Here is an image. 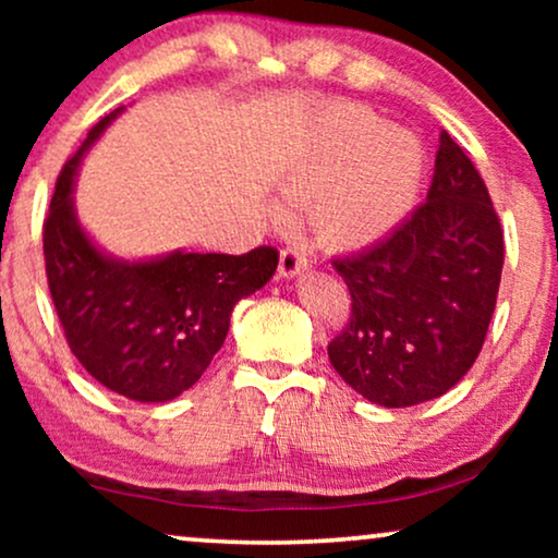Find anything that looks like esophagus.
<instances>
[{
	"mask_svg": "<svg viewBox=\"0 0 558 558\" xmlns=\"http://www.w3.org/2000/svg\"><path fill=\"white\" fill-rule=\"evenodd\" d=\"M307 269H310V262H307V256L302 254V251H296V248H284V251H281V256H279V277L294 279L296 274H302V271H307Z\"/></svg>",
	"mask_w": 558,
	"mask_h": 558,
	"instance_id": "esophagus-1",
	"label": "esophagus"
}]
</instances>
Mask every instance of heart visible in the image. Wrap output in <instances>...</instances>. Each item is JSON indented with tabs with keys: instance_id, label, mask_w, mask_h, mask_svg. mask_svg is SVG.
Returning a JSON list of instances; mask_svg holds the SVG:
<instances>
[{
	"instance_id": "obj_1",
	"label": "heart",
	"mask_w": 558,
	"mask_h": 558,
	"mask_svg": "<svg viewBox=\"0 0 558 558\" xmlns=\"http://www.w3.org/2000/svg\"><path fill=\"white\" fill-rule=\"evenodd\" d=\"M426 149L414 132L384 124L361 106H332L304 136L279 193L310 208L325 246L361 251L399 231L422 195ZM287 220V210L274 208Z\"/></svg>"
}]
</instances>
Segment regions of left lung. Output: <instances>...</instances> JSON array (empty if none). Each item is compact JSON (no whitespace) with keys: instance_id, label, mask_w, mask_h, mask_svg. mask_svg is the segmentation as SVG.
Segmentation results:
<instances>
[{"instance_id":"left-lung-1","label":"left lung","mask_w":558,"mask_h":558,"mask_svg":"<svg viewBox=\"0 0 558 558\" xmlns=\"http://www.w3.org/2000/svg\"><path fill=\"white\" fill-rule=\"evenodd\" d=\"M502 231L475 165L441 132L426 203L399 231L335 258L353 296L327 348L345 384L386 409L439 399L472 368L502 274Z\"/></svg>"}]
</instances>
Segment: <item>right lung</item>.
Wrapping results in <instances>:
<instances>
[{
  "label": "right lung",
  "mask_w": 558,
  "mask_h": 558,
  "mask_svg": "<svg viewBox=\"0 0 558 558\" xmlns=\"http://www.w3.org/2000/svg\"><path fill=\"white\" fill-rule=\"evenodd\" d=\"M121 113L124 106L98 121L60 172L43 231L45 271L83 368L113 393L165 403L201 380L223 348L233 307L274 277L279 254L269 246L243 256L178 248L124 258L106 251L81 223L75 180Z\"/></svg>",
  "instance_id": "1"
}]
</instances>
